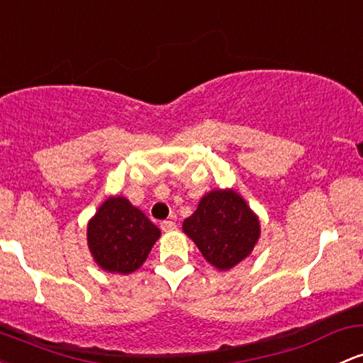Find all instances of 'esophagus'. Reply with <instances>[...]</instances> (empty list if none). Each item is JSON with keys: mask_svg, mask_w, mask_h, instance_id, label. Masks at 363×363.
I'll use <instances>...</instances> for the list:
<instances>
[{"mask_svg": "<svg viewBox=\"0 0 363 363\" xmlns=\"http://www.w3.org/2000/svg\"><path fill=\"white\" fill-rule=\"evenodd\" d=\"M160 227H162L163 233H172V230H175V227H177V225H175V222H172V220H163Z\"/></svg>", "mask_w": 363, "mask_h": 363, "instance_id": "1", "label": "esophagus"}]
</instances>
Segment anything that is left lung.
Segmentation results:
<instances>
[{
	"label": "left lung",
	"instance_id": "1",
	"mask_svg": "<svg viewBox=\"0 0 363 363\" xmlns=\"http://www.w3.org/2000/svg\"><path fill=\"white\" fill-rule=\"evenodd\" d=\"M182 230L210 265L230 270L252 255L260 240V220L240 193L212 189L182 222Z\"/></svg>",
	"mask_w": 363,
	"mask_h": 363
}]
</instances>
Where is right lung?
<instances>
[{
	"label": "right lung",
	"mask_w": 363,
	"mask_h": 363,
	"mask_svg": "<svg viewBox=\"0 0 363 363\" xmlns=\"http://www.w3.org/2000/svg\"><path fill=\"white\" fill-rule=\"evenodd\" d=\"M160 229L127 198L110 196L87 222V246L99 269L133 274L146 262Z\"/></svg>",
	"instance_id": "obj_1"
}]
</instances>
